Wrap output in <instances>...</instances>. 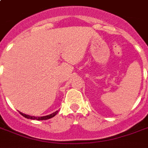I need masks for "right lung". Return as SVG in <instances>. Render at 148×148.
<instances>
[{"label": "right lung", "instance_id": "right-lung-1", "mask_svg": "<svg viewBox=\"0 0 148 148\" xmlns=\"http://www.w3.org/2000/svg\"><path fill=\"white\" fill-rule=\"evenodd\" d=\"M58 113V110L55 111V112L52 113L51 114L49 115H46V116H43V117H34V116H31V115H27L25 114H23V113L20 112V114L22 115V116H24V117H26L27 119H32V120H38V121H40V120H47L50 119L51 117H54Z\"/></svg>", "mask_w": 148, "mask_h": 148}]
</instances>
